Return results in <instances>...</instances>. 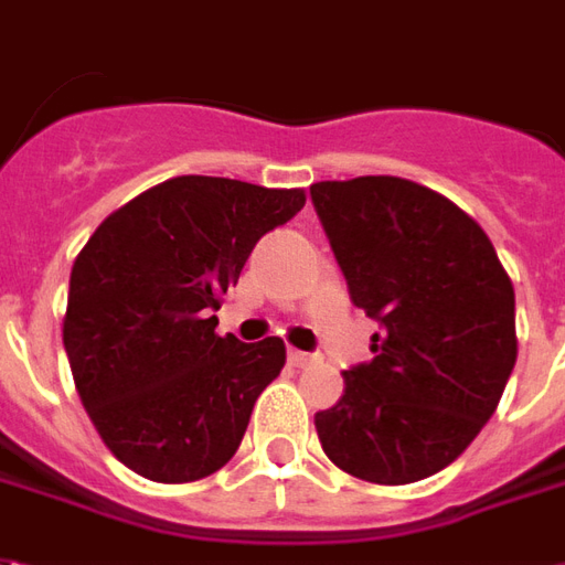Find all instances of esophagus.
I'll list each match as a JSON object with an SVG mask.
<instances>
[{
	"label": "esophagus",
	"instance_id": "esophagus-1",
	"mask_svg": "<svg viewBox=\"0 0 565 565\" xmlns=\"http://www.w3.org/2000/svg\"><path fill=\"white\" fill-rule=\"evenodd\" d=\"M288 361L295 364V367H307L312 361L310 352H300V349H288Z\"/></svg>",
	"mask_w": 565,
	"mask_h": 565
}]
</instances>
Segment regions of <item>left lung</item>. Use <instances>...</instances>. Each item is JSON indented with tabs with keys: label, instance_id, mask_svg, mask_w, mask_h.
Wrapping results in <instances>:
<instances>
[{
	"label": "left lung",
	"instance_id": "8db88e82",
	"mask_svg": "<svg viewBox=\"0 0 565 565\" xmlns=\"http://www.w3.org/2000/svg\"><path fill=\"white\" fill-rule=\"evenodd\" d=\"M310 195L349 298L382 328L316 413L324 455L376 484L427 479L467 451L512 376V279L479 222L413 180H324Z\"/></svg>",
	"mask_w": 565,
	"mask_h": 565
}]
</instances>
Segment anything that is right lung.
Wrapping results in <instances>:
<instances>
[{"label": "right lung", "mask_w": 565, "mask_h": 565, "mask_svg": "<svg viewBox=\"0 0 565 565\" xmlns=\"http://www.w3.org/2000/svg\"><path fill=\"white\" fill-rule=\"evenodd\" d=\"M303 189L174 177L110 213L74 258L63 343L81 403L119 463L164 484L222 469L258 394L279 376V337H220V298Z\"/></svg>", "instance_id": "1"}]
</instances>
